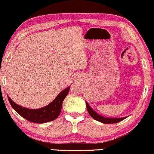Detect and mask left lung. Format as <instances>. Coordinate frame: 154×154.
Returning <instances> with one entry per match:
<instances>
[{
	"label": "left lung",
	"mask_w": 154,
	"mask_h": 154,
	"mask_svg": "<svg viewBox=\"0 0 154 154\" xmlns=\"http://www.w3.org/2000/svg\"><path fill=\"white\" fill-rule=\"evenodd\" d=\"M86 105H87V109H88V111L89 114L90 115V116L93 119H94L96 121L100 122L101 123H104V124H113V123H117L119 122L122 121L123 119H125L124 118H106V117L102 116L99 115L98 113H96L91 107H90V105L88 104V103L86 101Z\"/></svg>",
	"instance_id": "8db88e82"
}]
</instances>
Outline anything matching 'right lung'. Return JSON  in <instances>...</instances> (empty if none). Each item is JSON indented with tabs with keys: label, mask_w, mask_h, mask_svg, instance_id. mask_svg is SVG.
<instances>
[{
	"label": "right lung",
	"mask_w": 154,
	"mask_h": 154,
	"mask_svg": "<svg viewBox=\"0 0 154 154\" xmlns=\"http://www.w3.org/2000/svg\"><path fill=\"white\" fill-rule=\"evenodd\" d=\"M69 90V88H66L50 104L40 109L25 108L15 104L9 97H8V100L12 108L25 119L34 123H45L58 118L61 112L63 101L67 96Z\"/></svg>",
	"instance_id": "right-lung-1"
}]
</instances>
